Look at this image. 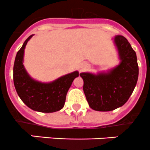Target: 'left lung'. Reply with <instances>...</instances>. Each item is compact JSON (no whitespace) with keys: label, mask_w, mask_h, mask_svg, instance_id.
<instances>
[{"label":"left lung","mask_w":150,"mask_h":150,"mask_svg":"<svg viewBox=\"0 0 150 150\" xmlns=\"http://www.w3.org/2000/svg\"><path fill=\"white\" fill-rule=\"evenodd\" d=\"M114 42L120 64L107 72L80 74L89 106L99 112H109L124 105L138 81V61L131 45L125 37L119 35L115 37Z\"/></svg>","instance_id":"8db88e82"}]
</instances>
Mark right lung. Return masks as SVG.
Returning <instances> with one entry per match:
<instances>
[{
	"mask_svg": "<svg viewBox=\"0 0 150 150\" xmlns=\"http://www.w3.org/2000/svg\"><path fill=\"white\" fill-rule=\"evenodd\" d=\"M33 35L26 39L16 54L13 68L15 88L21 100L31 109L44 113L57 112L64 107L68 89L79 76V72L74 71L47 83L33 79L23 64L24 49Z\"/></svg>",
	"mask_w": 150,
	"mask_h": 150,
	"instance_id": "add662e5",
	"label": "right lung"
}]
</instances>
